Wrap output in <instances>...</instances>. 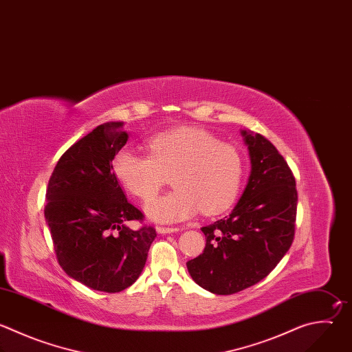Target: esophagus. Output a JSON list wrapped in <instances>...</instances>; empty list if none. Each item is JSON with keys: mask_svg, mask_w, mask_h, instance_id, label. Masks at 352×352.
<instances>
[{"mask_svg": "<svg viewBox=\"0 0 352 352\" xmlns=\"http://www.w3.org/2000/svg\"><path fill=\"white\" fill-rule=\"evenodd\" d=\"M156 230L159 233H171V232H177L178 228H170V226H156Z\"/></svg>", "mask_w": 352, "mask_h": 352, "instance_id": "34e87169", "label": "esophagus"}]
</instances>
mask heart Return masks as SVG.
I'll return each mask as SVG.
<instances>
[{"label":"heart","mask_w":352,"mask_h":352,"mask_svg":"<svg viewBox=\"0 0 352 352\" xmlns=\"http://www.w3.org/2000/svg\"><path fill=\"white\" fill-rule=\"evenodd\" d=\"M149 155L122 149L111 168L127 190L141 200H149L171 175V192L149 201L151 218L175 222L199 210L217 215L236 200L245 173L241 152L219 142L210 133L181 127L153 135L148 141Z\"/></svg>","instance_id":"b5f03b06"}]
</instances>
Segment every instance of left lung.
<instances>
[{
    "label": "left lung",
    "mask_w": 352,
    "mask_h": 352,
    "mask_svg": "<svg viewBox=\"0 0 352 352\" xmlns=\"http://www.w3.org/2000/svg\"><path fill=\"white\" fill-rule=\"evenodd\" d=\"M252 174L232 212L201 230L203 253L188 261L192 279L214 294H233L263 280L289 252L296 230V178L263 135L242 131Z\"/></svg>",
    "instance_id": "8db88e82"
}]
</instances>
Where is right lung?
<instances>
[{
	"instance_id": "add662e5",
	"label": "right lung",
	"mask_w": 352,
	"mask_h": 352,
	"mask_svg": "<svg viewBox=\"0 0 352 352\" xmlns=\"http://www.w3.org/2000/svg\"><path fill=\"white\" fill-rule=\"evenodd\" d=\"M123 122L98 126L58 160L47 188L44 215L56 260L89 289L117 293L141 275L156 229L122 189L111 162L127 142Z\"/></svg>"
}]
</instances>
